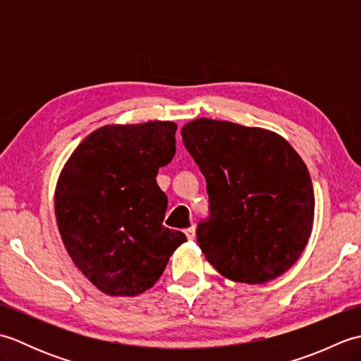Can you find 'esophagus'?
<instances>
[{
    "mask_svg": "<svg viewBox=\"0 0 361 361\" xmlns=\"http://www.w3.org/2000/svg\"><path fill=\"white\" fill-rule=\"evenodd\" d=\"M185 234L188 235V239H189V240H192L194 237H195V226H189V228H186V229H185Z\"/></svg>",
    "mask_w": 361,
    "mask_h": 361,
    "instance_id": "1",
    "label": "esophagus"
}]
</instances>
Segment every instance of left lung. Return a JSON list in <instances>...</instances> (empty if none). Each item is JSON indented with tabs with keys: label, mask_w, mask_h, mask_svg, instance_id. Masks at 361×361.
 <instances>
[{
	"label": "left lung",
	"mask_w": 361,
	"mask_h": 361,
	"mask_svg": "<svg viewBox=\"0 0 361 361\" xmlns=\"http://www.w3.org/2000/svg\"><path fill=\"white\" fill-rule=\"evenodd\" d=\"M183 144L206 178L209 216L197 242L226 278L264 283L286 273L309 242L315 212L312 180L293 147L273 132L197 119Z\"/></svg>",
	"instance_id": "1"
}]
</instances>
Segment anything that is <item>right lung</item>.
<instances>
[{
    "instance_id": "right-lung-1",
    "label": "right lung",
    "mask_w": 361,
    "mask_h": 361,
    "mask_svg": "<svg viewBox=\"0 0 361 361\" xmlns=\"http://www.w3.org/2000/svg\"><path fill=\"white\" fill-rule=\"evenodd\" d=\"M176 124L105 126L87 136L56 188L60 235L75 267L111 296H135L163 274L186 235L163 225L158 169L175 157Z\"/></svg>"
}]
</instances>
